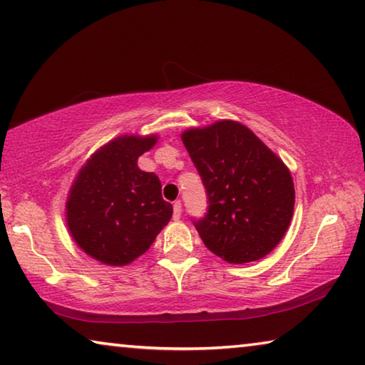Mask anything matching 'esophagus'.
I'll use <instances>...</instances> for the list:
<instances>
[{
    "label": "esophagus",
    "mask_w": 365,
    "mask_h": 365,
    "mask_svg": "<svg viewBox=\"0 0 365 365\" xmlns=\"http://www.w3.org/2000/svg\"><path fill=\"white\" fill-rule=\"evenodd\" d=\"M180 215H182V202L175 201L174 202V219L178 220V219H180Z\"/></svg>",
    "instance_id": "1"
}]
</instances>
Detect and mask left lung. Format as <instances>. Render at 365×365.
I'll return each instance as SVG.
<instances>
[{"label":"left lung","mask_w":365,"mask_h":365,"mask_svg":"<svg viewBox=\"0 0 365 365\" xmlns=\"http://www.w3.org/2000/svg\"><path fill=\"white\" fill-rule=\"evenodd\" d=\"M182 141L207 193L206 217L195 222L206 248L230 264L267 256L285 237L294 209L283 160L235 120L188 128Z\"/></svg>","instance_id":"1"}]
</instances>
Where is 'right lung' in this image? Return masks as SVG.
Listing matches in <instances>:
<instances>
[{
    "instance_id": "1",
    "label": "right lung",
    "mask_w": 365,
    "mask_h": 365,
    "mask_svg": "<svg viewBox=\"0 0 365 365\" xmlns=\"http://www.w3.org/2000/svg\"><path fill=\"white\" fill-rule=\"evenodd\" d=\"M158 135H120L91 154L69 190L66 222L86 255L106 265H127L150 250L169 224L172 205L163 200L156 174L138 158Z\"/></svg>"
}]
</instances>
